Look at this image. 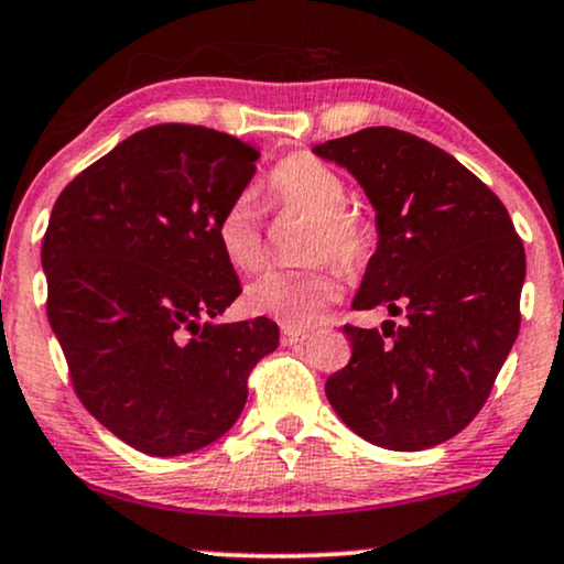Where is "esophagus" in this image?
I'll return each mask as SVG.
<instances>
[{"label": "esophagus", "instance_id": "obj_1", "mask_svg": "<svg viewBox=\"0 0 564 564\" xmlns=\"http://www.w3.org/2000/svg\"><path fill=\"white\" fill-rule=\"evenodd\" d=\"M308 332L303 328H292V326H282V345H300V341L308 339Z\"/></svg>", "mask_w": 564, "mask_h": 564}]
</instances>
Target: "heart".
<instances>
[{
  "mask_svg": "<svg viewBox=\"0 0 564 564\" xmlns=\"http://www.w3.org/2000/svg\"><path fill=\"white\" fill-rule=\"evenodd\" d=\"M269 194L282 207L311 217L303 261L332 259L341 269L360 264L370 248L362 219L341 207L347 186L341 175L311 155L282 160L269 175ZM215 238L225 261L238 272H253L264 259L259 212L251 196H238L217 217ZM339 295V282L328 269L269 272L248 284L246 305L256 316H269L292 328H308Z\"/></svg>",
  "mask_w": 564,
  "mask_h": 564,
  "instance_id": "heart-1",
  "label": "heart"
}]
</instances>
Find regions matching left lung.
I'll list each match as a JSON object with an SVG mask.
<instances>
[{
    "label": "left lung",
    "mask_w": 564,
    "mask_h": 564,
    "mask_svg": "<svg viewBox=\"0 0 564 564\" xmlns=\"http://www.w3.org/2000/svg\"><path fill=\"white\" fill-rule=\"evenodd\" d=\"M313 155L347 167L376 212L378 246L352 308L404 316L380 332L345 326L352 360L328 376V404L380 448H433L477 416L513 349L521 238L502 202L427 139L370 127Z\"/></svg>",
    "instance_id": "1"
}]
</instances>
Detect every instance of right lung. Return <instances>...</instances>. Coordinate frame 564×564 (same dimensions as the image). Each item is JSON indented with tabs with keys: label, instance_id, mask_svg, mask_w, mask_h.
<instances>
[{
	"label": "right lung",
	"instance_id": "add662e5",
	"mask_svg": "<svg viewBox=\"0 0 564 564\" xmlns=\"http://www.w3.org/2000/svg\"><path fill=\"white\" fill-rule=\"evenodd\" d=\"M256 158L223 131L158 123L79 173L51 212L41 267L72 383L100 425L150 456L228 433L248 372L280 345L264 316L215 321L240 295L215 225Z\"/></svg>",
	"mask_w": 564,
	"mask_h": 564
}]
</instances>
